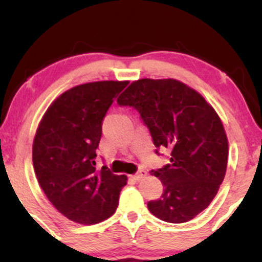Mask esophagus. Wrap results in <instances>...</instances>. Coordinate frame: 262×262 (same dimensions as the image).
Wrapping results in <instances>:
<instances>
[{
	"label": "esophagus",
	"mask_w": 262,
	"mask_h": 262,
	"mask_svg": "<svg viewBox=\"0 0 262 262\" xmlns=\"http://www.w3.org/2000/svg\"><path fill=\"white\" fill-rule=\"evenodd\" d=\"M145 176H146V171L145 170H139L137 173H135V175H133L132 177H133L134 180H138V181H139V180H143Z\"/></svg>",
	"instance_id": "34e87169"
}]
</instances>
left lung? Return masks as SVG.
Returning <instances> with one entry per match:
<instances>
[{
	"instance_id": "left-lung-1",
	"label": "left lung",
	"mask_w": 262,
	"mask_h": 262,
	"mask_svg": "<svg viewBox=\"0 0 262 262\" xmlns=\"http://www.w3.org/2000/svg\"><path fill=\"white\" fill-rule=\"evenodd\" d=\"M137 110L159 150L170 152V164L151 175L164 193L148 202L150 213L167 223H185L212 202L223 182L228 139L221 118L193 89L173 79H141L117 100Z\"/></svg>"
}]
</instances>
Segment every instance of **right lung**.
Here are the masks:
<instances>
[{
	"mask_svg": "<svg viewBox=\"0 0 262 262\" xmlns=\"http://www.w3.org/2000/svg\"><path fill=\"white\" fill-rule=\"evenodd\" d=\"M128 81L83 83L50 104L33 141V166L45 196L70 221L96 224L118 207L127 176L96 169L102 122Z\"/></svg>",
	"mask_w": 262,
	"mask_h": 262,
	"instance_id": "right-lung-1",
	"label": "right lung"
}]
</instances>
